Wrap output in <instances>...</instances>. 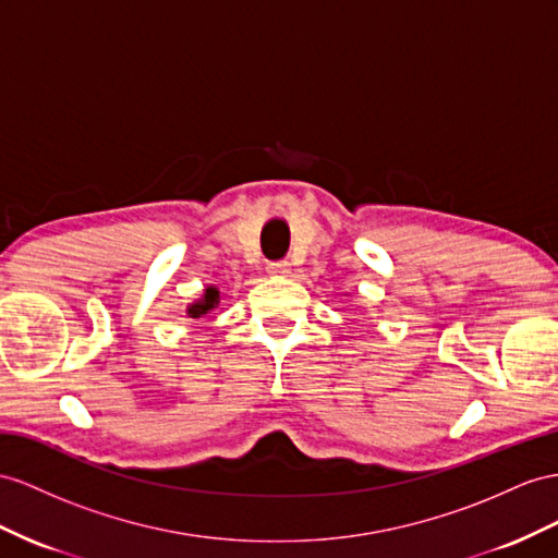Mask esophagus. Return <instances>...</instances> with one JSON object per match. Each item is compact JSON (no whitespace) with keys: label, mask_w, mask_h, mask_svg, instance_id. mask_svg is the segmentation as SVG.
<instances>
[{"label":"esophagus","mask_w":558,"mask_h":558,"mask_svg":"<svg viewBox=\"0 0 558 558\" xmlns=\"http://www.w3.org/2000/svg\"><path fill=\"white\" fill-rule=\"evenodd\" d=\"M290 270H292L290 262H274V264H268V274H270V276H276V278L290 276Z\"/></svg>","instance_id":"1"}]
</instances>
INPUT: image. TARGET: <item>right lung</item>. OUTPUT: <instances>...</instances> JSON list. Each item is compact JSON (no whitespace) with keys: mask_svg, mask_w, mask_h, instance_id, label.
<instances>
[{"mask_svg":"<svg viewBox=\"0 0 558 558\" xmlns=\"http://www.w3.org/2000/svg\"><path fill=\"white\" fill-rule=\"evenodd\" d=\"M217 306H219V290L217 288H207L203 299H197V302H193L185 313H189V318H203V316H207V313L214 311Z\"/></svg>","mask_w":558,"mask_h":558,"instance_id":"obj_1","label":"right lung"}]
</instances>
